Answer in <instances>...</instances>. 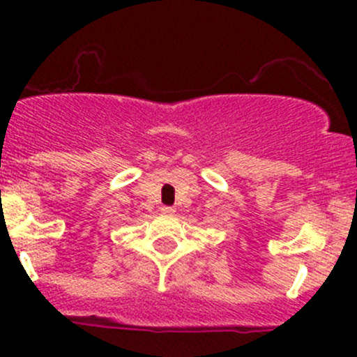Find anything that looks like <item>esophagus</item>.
<instances>
[{"label":"esophagus","instance_id":"34e87169","mask_svg":"<svg viewBox=\"0 0 357 357\" xmlns=\"http://www.w3.org/2000/svg\"><path fill=\"white\" fill-rule=\"evenodd\" d=\"M160 212L162 214H165V215H171V214H174V207H169V205H164V207H160Z\"/></svg>","mask_w":357,"mask_h":357}]
</instances>
